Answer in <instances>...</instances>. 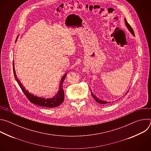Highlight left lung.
I'll list each match as a JSON object with an SVG mask.
<instances>
[{"label":"left lung","instance_id":"obj_1","mask_svg":"<svg viewBox=\"0 0 151 151\" xmlns=\"http://www.w3.org/2000/svg\"><path fill=\"white\" fill-rule=\"evenodd\" d=\"M124 21H125V26H126V27H127V28L128 29V30H129V32H130L134 36H135V35H134V31H133V29H132V27L130 26V25L128 23V22L127 21V20H126V19L125 18H124ZM127 93H125V94H127ZM91 95H92V96H93V97L94 99V100L97 101V102H98L99 103H100V104H106V103H110L109 101H104V100H99V99H97L93 94H92L91 93Z\"/></svg>","mask_w":151,"mask_h":151}]
</instances>
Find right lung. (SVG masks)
<instances>
[{
    "label": "right lung",
    "instance_id": "1",
    "mask_svg": "<svg viewBox=\"0 0 151 151\" xmlns=\"http://www.w3.org/2000/svg\"><path fill=\"white\" fill-rule=\"evenodd\" d=\"M18 39V37H17V39L15 40V42H17V40ZM14 63V62H13ZM13 66H14V63H13ZM13 70H14V77L15 78V80L18 82L19 86L20 88L22 90L23 92L24 93L26 96L27 97V99L29 100V101L33 104L36 105H38L42 107H50V108H52V107H55L57 106H58L60 105L64 101V90L63 89V82L65 79V78L67 75V73L64 74L59 84V87H58V90L56 94L54 96L50 98H44V97H38L36 96H35L31 93H30L27 90H26L23 85H21L19 80L18 79L16 75H15V71L14 69V66H13Z\"/></svg>",
    "mask_w": 151,
    "mask_h": 151
}]
</instances>
